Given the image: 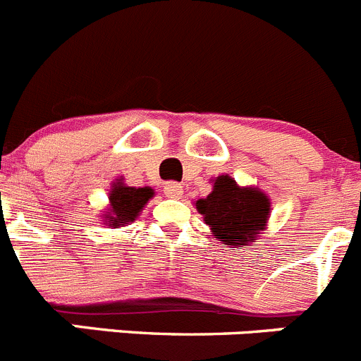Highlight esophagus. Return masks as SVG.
<instances>
[{"mask_svg":"<svg viewBox=\"0 0 361 361\" xmlns=\"http://www.w3.org/2000/svg\"><path fill=\"white\" fill-rule=\"evenodd\" d=\"M164 192L167 197H181L183 187H181V183H178V181H167L164 187Z\"/></svg>","mask_w":361,"mask_h":361,"instance_id":"34e87169","label":"esophagus"}]
</instances>
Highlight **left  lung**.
I'll return each instance as SVG.
<instances>
[{
  "label": "left lung",
  "instance_id": "8db88e82",
  "mask_svg": "<svg viewBox=\"0 0 361 361\" xmlns=\"http://www.w3.org/2000/svg\"><path fill=\"white\" fill-rule=\"evenodd\" d=\"M196 208L210 226L214 237L230 247H242L255 242L267 226L271 201L255 187H240L228 174L214 180V188Z\"/></svg>",
  "mask_w": 361,
  "mask_h": 361
}]
</instances>
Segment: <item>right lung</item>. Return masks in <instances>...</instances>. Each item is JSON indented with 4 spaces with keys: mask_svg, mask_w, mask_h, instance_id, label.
Masks as SVG:
<instances>
[{
    "mask_svg": "<svg viewBox=\"0 0 361 361\" xmlns=\"http://www.w3.org/2000/svg\"><path fill=\"white\" fill-rule=\"evenodd\" d=\"M153 196L154 190L151 187H126L123 180H117L110 190V208L104 214L103 221L112 228L126 226L139 217L142 208Z\"/></svg>",
    "mask_w": 361,
    "mask_h": 361,
    "instance_id": "add662e5",
    "label": "right lung"
}]
</instances>
